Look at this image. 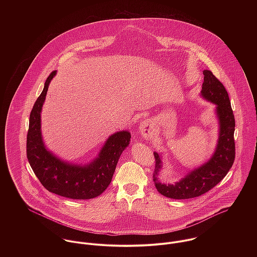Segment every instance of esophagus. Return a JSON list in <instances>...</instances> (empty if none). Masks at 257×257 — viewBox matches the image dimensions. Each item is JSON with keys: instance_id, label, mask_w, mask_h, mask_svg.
Masks as SVG:
<instances>
[{"instance_id": "1", "label": "esophagus", "mask_w": 257, "mask_h": 257, "mask_svg": "<svg viewBox=\"0 0 257 257\" xmlns=\"http://www.w3.org/2000/svg\"><path fill=\"white\" fill-rule=\"evenodd\" d=\"M140 132L144 138H149L154 133V127L150 120L146 119L140 124Z\"/></svg>"}]
</instances>
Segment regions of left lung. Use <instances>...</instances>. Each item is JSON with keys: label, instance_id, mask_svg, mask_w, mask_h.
I'll use <instances>...</instances> for the list:
<instances>
[{"label": "left lung", "instance_id": "obj_1", "mask_svg": "<svg viewBox=\"0 0 257 257\" xmlns=\"http://www.w3.org/2000/svg\"><path fill=\"white\" fill-rule=\"evenodd\" d=\"M202 96L217 105V114L220 120V136L213 157L201 167L194 169L182 180L174 184H161L158 174L161 169V159L154 152L155 168L153 182L160 194L172 199H191L199 197L223 179L231 168L235 157L234 144V114L230 106L228 94L220 80L210 70H204Z\"/></svg>", "mask_w": 257, "mask_h": 257}]
</instances>
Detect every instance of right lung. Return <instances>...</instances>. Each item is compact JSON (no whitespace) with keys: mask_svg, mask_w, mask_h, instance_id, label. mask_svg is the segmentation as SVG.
<instances>
[{"mask_svg":"<svg viewBox=\"0 0 257 257\" xmlns=\"http://www.w3.org/2000/svg\"><path fill=\"white\" fill-rule=\"evenodd\" d=\"M55 74L56 71H52L47 77L31 111L27 156L37 179L49 192L75 200L92 199L110 185L118 158L130 144L131 134L125 131L110 136L99 157L86 166L69 164L55 157L44 147L40 132V111L48 85Z\"/></svg>","mask_w":257,"mask_h":257,"instance_id":"1","label":"right lung"}]
</instances>
